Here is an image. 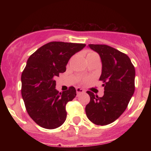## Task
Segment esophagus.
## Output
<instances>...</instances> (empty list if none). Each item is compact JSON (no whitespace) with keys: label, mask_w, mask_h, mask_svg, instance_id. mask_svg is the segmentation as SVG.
Here are the masks:
<instances>
[{"label":"esophagus","mask_w":151,"mask_h":151,"mask_svg":"<svg viewBox=\"0 0 151 151\" xmlns=\"http://www.w3.org/2000/svg\"><path fill=\"white\" fill-rule=\"evenodd\" d=\"M76 91H77V95L80 94L81 93H84V90L83 89H81V88H79V87H77L76 88Z\"/></svg>","instance_id":"34e87169"}]
</instances>
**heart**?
<instances>
[{
  "mask_svg": "<svg viewBox=\"0 0 151 151\" xmlns=\"http://www.w3.org/2000/svg\"><path fill=\"white\" fill-rule=\"evenodd\" d=\"M94 54H96V53H95V52H88V54H87V56H88V55H94Z\"/></svg>",
  "mask_w": 151,
  "mask_h": 151,
  "instance_id": "b5f03b06",
  "label": "heart"
}]
</instances>
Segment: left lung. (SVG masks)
<instances>
[{"label":"left lung","mask_w":151,"mask_h":151,"mask_svg":"<svg viewBox=\"0 0 151 151\" xmlns=\"http://www.w3.org/2000/svg\"><path fill=\"white\" fill-rule=\"evenodd\" d=\"M101 60L99 80L103 81L101 97L90 91V101L86 106V116L96 125L105 126L115 121L127 108L135 91L134 66L126 54L106 45H89Z\"/></svg>","instance_id":"obj_1"}]
</instances>
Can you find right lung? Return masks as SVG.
Listing matches in <instances>:
<instances>
[{"instance_id": "right-lung-1", "label": "right lung", "mask_w": 151, "mask_h": 151, "mask_svg": "<svg viewBox=\"0 0 151 151\" xmlns=\"http://www.w3.org/2000/svg\"><path fill=\"white\" fill-rule=\"evenodd\" d=\"M85 44L50 42L36 50L27 60L21 75V93L26 110L37 125L54 129L67 118L66 104L75 97L74 86L62 92L55 89V79L66 71L72 55Z\"/></svg>"}]
</instances>
